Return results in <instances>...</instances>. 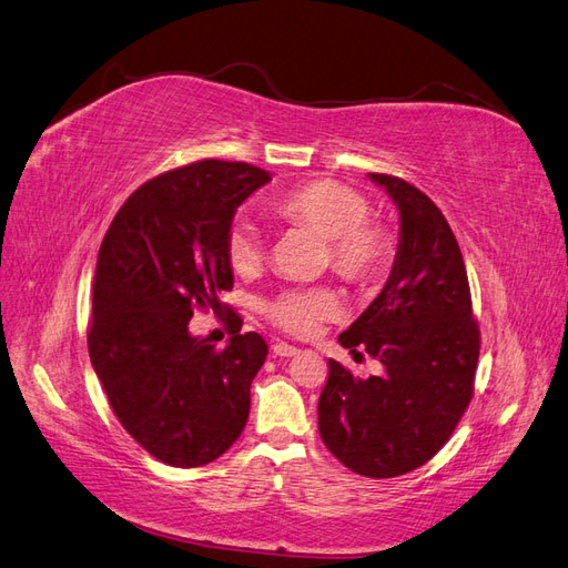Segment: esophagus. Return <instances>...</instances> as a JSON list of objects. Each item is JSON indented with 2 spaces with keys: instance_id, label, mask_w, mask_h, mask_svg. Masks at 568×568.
<instances>
[{
  "instance_id": "34e87169",
  "label": "esophagus",
  "mask_w": 568,
  "mask_h": 568,
  "mask_svg": "<svg viewBox=\"0 0 568 568\" xmlns=\"http://www.w3.org/2000/svg\"><path fill=\"white\" fill-rule=\"evenodd\" d=\"M273 354L275 356H295L300 349L297 347H293V345H287V343H281V339H278V343H273Z\"/></svg>"
}]
</instances>
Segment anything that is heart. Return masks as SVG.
I'll list each match as a JSON object with an SVG mask.
<instances>
[{"label": "heart", "mask_w": 568, "mask_h": 568, "mask_svg": "<svg viewBox=\"0 0 568 568\" xmlns=\"http://www.w3.org/2000/svg\"><path fill=\"white\" fill-rule=\"evenodd\" d=\"M271 214L326 237V262L354 285L376 283L390 268L395 242L381 223L368 219V202L349 185L328 178L300 183L275 194ZM225 256L235 273H254L262 266L264 245L250 223L233 225L225 237ZM337 314L339 300L331 287L283 290L266 304V316L275 326L300 337L312 335Z\"/></svg>", "instance_id": "heart-1"}]
</instances>
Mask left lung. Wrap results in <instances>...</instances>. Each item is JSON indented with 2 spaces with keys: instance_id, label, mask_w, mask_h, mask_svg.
Here are the masks:
<instances>
[{
  "instance_id": "left-lung-1",
  "label": "left lung",
  "mask_w": 568,
  "mask_h": 568,
  "mask_svg": "<svg viewBox=\"0 0 568 568\" xmlns=\"http://www.w3.org/2000/svg\"><path fill=\"white\" fill-rule=\"evenodd\" d=\"M368 178L399 209V245L381 295L337 339L385 371L356 378L328 359L318 433L349 471L395 478L433 459L457 428L474 397L480 331L464 256L440 209L397 175Z\"/></svg>"
}]
</instances>
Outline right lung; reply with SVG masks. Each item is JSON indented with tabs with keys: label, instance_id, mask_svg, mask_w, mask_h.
<instances>
[{
	"label": "right lung",
	"instance_id": "add662e5",
	"mask_svg": "<svg viewBox=\"0 0 568 568\" xmlns=\"http://www.w3.org/2000/svg\"><path fill=\"white\" fill-rule=\"evenodd\" d=\"M271 175L242 161L204 159L140 185L113 216L97 256L88 349L121 426L159 462L219 459L245 428L250 387L266 362L258 333L225 312L216 349L190 333L194 310L233 287L225 256L237 206Z\"/></svg>",
	"mask_w": 568,
	"mask_h": 568
}]
</instances>
